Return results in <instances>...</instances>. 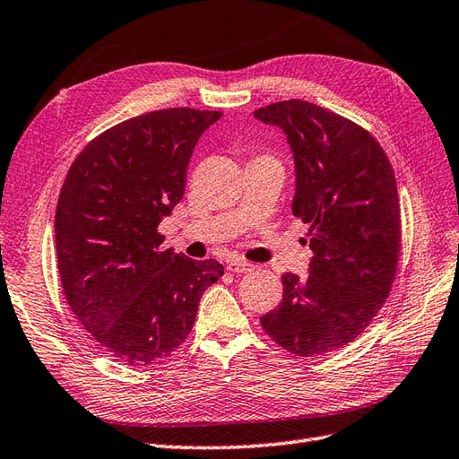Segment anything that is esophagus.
<instances>
[{
	"mask_svg": "<svg viewBox=\"0 0 459 459\" xmlns=\"http://www.w3.org/2000/svg\"><path fill=\"white\" fill-rule=\"evenodd\" d=\"M228 271L230 273H236V274H245V273H251L253 271V264L243 261V259H233L228 263Z\"/></svg>",
	"mask_w": 459,
	"mask_h": 459,
	"instance_id": "34e87169",
	"label": "esophagus"
}]
</instances>
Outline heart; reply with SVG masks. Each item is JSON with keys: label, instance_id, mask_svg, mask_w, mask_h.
Returning a JSON list of instances; mask_svg holds the SVG:
<instances>
[{"label": "heart", "instance_id": "b5f03b06", "mask_svg": "<svg viewBox=\"0 0 459 459\" xmlns=\"http://www.w3.org/2000/svg\"><path fill=\"white\" fill-rule=\"evenodd\" d=\"M255 160H274V158H271V155H259V158H255Z\"/></svg>", "mask_w": 459, "mask_h": 459}]
</instances>
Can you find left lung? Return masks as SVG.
I'll use <instances>...</instances> for the list:
<instances>
[{"instance_id": "obj_1", "label": "left lung", "mask_w": 459, "mask_h": 459, "mask_svg": "<svg viewBox=\"0 0 459 459\" xmlns=\"http://www.w3.org/2000/svg\"><path fill=\"white\" fill-rule=\"evenodd\" d=\"M284 130L296 161L294 216L309 223V274L282 276L264 333L301 359L352 342L385 304L401 251L397 183L382 145L356 122L301 99L255 110Z\"/></svg>"}]
</instances>
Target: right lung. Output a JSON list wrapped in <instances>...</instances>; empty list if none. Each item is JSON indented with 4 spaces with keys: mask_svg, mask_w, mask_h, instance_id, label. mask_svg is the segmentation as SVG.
Returning <instances> with one entry per match:
<instances>
[{
    "mask_svg": "<svg viewBox=\"0 0 459 459\" xmlns=\"http://www.w3.org/2000/svg\"><path fill=\"white\" fill-rule=\"evenodd\" d=\"M220 110L163 108L99 134L74 160L56 206V263L65 299L97 346L150 366L191 333L223 266L163 249L158 231L185 195L198 138Z\"/></svg>",
    "mask_w": 459,
    "mask_h": 459,
    "instance_id": "right-lung-1",
    "label": "right lung"
}]
</instances>
